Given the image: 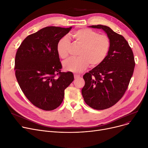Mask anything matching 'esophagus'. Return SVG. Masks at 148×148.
Listing matches in <instances>:
<instances>
[{
  "label": "esophagus",
  "mask_w": 148,
  "mask_h": 148,
  "mask_svg": "<svg viewBox=\"0 0 148 148\" xmlns=\"http://www.w3.org/2000/svg\"><path fill=\"white\" fill-rule=\"evenodd\" d=\"M74 79H79V77H80V75H79V74H74Z\"/></svg>",
  "instance_id": "obj_1"
}]
</instances>
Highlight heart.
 <instances>
[{
    "instance_id": "1",
    "label": "heart",
    "mask_w": 148,
    "mask_h": 148,
    "mask_svg": "<svg viewBox=\"0 0 148 148\" xmlns=\"http://www.w3.org/2000/svg\"><path fill=\"white\" fill-rule=\"evenodd\" d=\"M75 42L81 47L78 58H70L62 65L64 69L73 73H80L89 65H99L105 60L110 47V39L104 34H98L90 29H82L75 31L73 35ZM70 42L66 36L62 37L56 45L58 55L65 59L69 54Z\"/></svg>"
}]
</instances>
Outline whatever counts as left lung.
I'll return each mask as SVG.
<instances>
[{
    "mask_svg": "<svg viewBox=\"0 0 148 148\" xmlns=\"http://www.w3.org/2000/svg\"><path fill=\"white\" fill-rule=\"evenodd\" d=\"M89 27L102 29L110 39V47L102 63L83 75L85 84L82 94L89 107L104 110L118 103L125 94L134 72V58L123 36L106 26Z\"/></svg>",
    "mask_w": 148,
    "mask_h": 148,
    "instance_id": "obj_1",
    "label": "left lung"
}]
</instances>
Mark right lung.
<instances>
[{
    "label": "right lung",
    "mask_w": 148,
    "mask_h": 148,
    "mask_svg": "<svg viewBox=\"0 0 148 148\" xmlns=\"http://www.w3.org/2000/svg\"><path fill=\"white\" fill-rule=\"evenodd\" d=\"M71 28H42L27 36L16 53L14 69L19 86L31 103L42 110L58 107L65 89L74 80L71 72H61L56 50L59 40Z\"/></svg>",
    "instance_id": "right-lung-1"
}]
</instances>
